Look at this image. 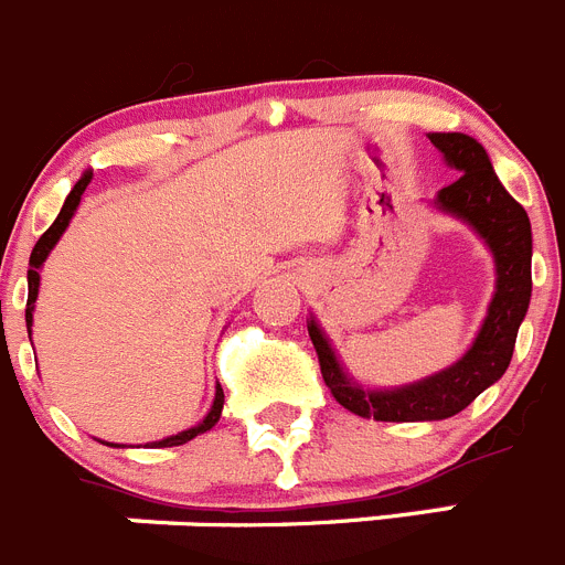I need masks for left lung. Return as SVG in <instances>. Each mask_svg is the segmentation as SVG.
Masks as SVG:
<instances>
[{
  "label": "left lung",
  "mask_w": 565,
  "mask_h": 565,
  "mask_svg": "<svg viewBox=\"0 0 565 565\" xmlns=\"http://www.w3.org/2000/svg\"><path fill=\"white\" fill-rule=\"evenodd\" d=\"M428 139L443 151L445 162L462 170L454 184L439 190L437 206L468 221L488 241L495 257V297L473 347L462 355V361L420 384L392 392H364L341 372L317 322L310 319L308 324L324 384L330 386L335 401L359 417L386 423L445 420L468 408L490 384H495L510 366L519 324L524 322L532 294V230L524 206L501 188L488 153L473 137L431 134Z\"/></svg>",
  "instance_id": "1"
}]
</instances>
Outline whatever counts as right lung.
I'll return each mask as SVG.
<instances>
[{
    "label": "right lung",
    "mask_w": 565,
    "mask_h": 565,
    "mask_svg": "<svg viewBox=\"0 0 565 565\" xmlns=\"http://www.w3.org/2000/svg\"><path fill=\"white\" fill-rule=\"evenodd\" d=\"M89 181H92V175H83V179L77 181L75 188H72V193L66 195L64 206H61V212H58V218L53 221V226H50V230H46L44 235L39 237V243H35V246H33V255H30V271H28V310H24V319H28V333H30V324H33V302H35V297H39V268H41V263L46 260V255H50V248H53L55 243H58V237L64 235V230H66V226H70L72 215H75L77 204H81L83 190L89 188ZM221 408H224V390H221V384H218V390H215V403H212L210 414H206V417L199 423V426L188 428V431L175 434V437L159 439V443H153V445H157V448H170V445H184V443H188V439H193V437H199V434L210 431V428L215 426V423H218Z\"/></svg>",
    "instance_id": "add662e5"
}]
</instances>
